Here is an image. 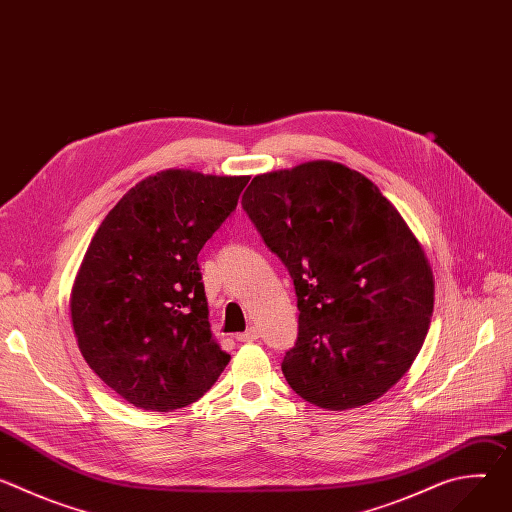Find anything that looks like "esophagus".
<instances>
[{
  "label": "esophagus",
  "mask_w": 512,
  "mask_h": 512,
  "mask_svg": "<svg viewBox=\"0 0 512 512\" xmlns=\"http://www.w3.org/2000/svg\"><path fill=\"white\" fill-rule=\"evenodd\" d=\"M257 338H259L257 328H249V330H245V332L237 334V340H239V342H255Z\"/></svg>",
  "instance_id": "1"
}]
</instances>
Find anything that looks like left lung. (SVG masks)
<instances>
[{"mask_svg": "<svg viewBox=\"0 0 512 512\" xmlns=\"http://www.w3.org/2000/svg\"><path fill=\"white\" fill-rule=\"evenodd\" d=\"M241 204L294 279L289 387L332 411L379 399L411 367L433 312L431 267L403 216L369 178L324 160L255 176Z\"/></svg>", "mask_w": 512, "mask_h": 512, "instance_id": "obj_1", "label": "left lung"}]
</instances>
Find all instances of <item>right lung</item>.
I'll return each instance as SVG.
<instances>
[{
	"instance_id": "1",
	"label": "right lung",
	"mask_w": 512,
	"mask_h": 512,
	"mask_svg": "<svg viewBox=\"0 0 512 512\" xmlns=\"http://www.w3.org/2000/svg\"><path fill=\"white\" fill-rule=\"evenodd\" d=\"M247 176L166 170L105 216L70 294L81 354L125 401H198L231 356L212 338L198 253L235 212Z\"/></svg>"
}]
</instances>
